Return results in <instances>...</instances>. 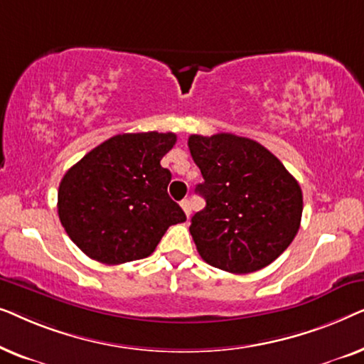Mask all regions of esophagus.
Listing matches in <instances>:
<instances>
[{
    "instance_id": "obj_1",
    "label": "esophagus",
    "mask_w": 364,
    "mask_h": 364,
    "mask_svg": "<svg viewBox=\"0 0 364 364\" xmlns=\"http://www.w3.org/2000/svg\"><path fill=\"white\" fill-rule=\"evenodd\" d=\"M181 207L183 208V212H186L187 217L191 215V212H192V203H191V200H188V198H183V200L181 202Z\"/></svg>"
}]
</instances>
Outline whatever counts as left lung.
Here are the masks:
<instances>
[{"label": "left lung", "mask_w": 364, "mask_h": 364, "mask_svg": "<svg viewBox=\"0 0 364 364\" xmlns=\"http://www.w3.org/2000/svg\"><path fill=\"white\" fill-rule=\"evenodd\" d=\"M205 198L192 217L191 233L208 265L230 273H252L277 260L295 238L303 196L296 178L273 154L233 134L188 137Z\"/></svg>", "instance_id": "8db88e82"}]
</instances>
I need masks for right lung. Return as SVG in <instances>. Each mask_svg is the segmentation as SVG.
<instances>
[{
	"instance_id": "add662e5",
	"label": "right lung",
	"mask_w": 364,
	"mask_h": 364,
	"mask_svg": "<svg viewBox=\"0 0 364 364\" xmlns=\"http://www.w3.org/2000/svg\"><path fill=\"white\" fill-rule=\"evenodd\" d=\"M176 141L172 132L119 134L64 173L59 220L89 258L106 265L141 260L168 227L186 222L167 193L172 173L161 166Z\"/></svg>"
}]
</instances>
